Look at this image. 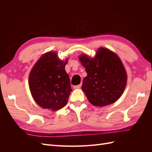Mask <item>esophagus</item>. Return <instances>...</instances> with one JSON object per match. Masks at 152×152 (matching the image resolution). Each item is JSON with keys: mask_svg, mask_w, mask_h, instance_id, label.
Wrapping results in <instances>:
<instances>
[{"mask_svg": "<svg viewBox=\"0 0 152 152\" xmlns=\"http://www.w3.org/2000/svg\"><path fill=\"white\" fill-rule=\"evenodd\" d=\"M81 86H82V84H79V85L73 86V88H74V89H79V88H80Z\"/></svg>", "mask_w": 152, "mask_h": 152, "instance_id": "esophagus-1", "label": "esophagus"}]
</instances>
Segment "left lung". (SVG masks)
Listing matches in <instances>:
<instances>
[{"mask_svg": "<svg viewBox=\"0 0 152 152\" xmlns=\"http://www.w3.org/2000/svg\"><path fill=\"white\" fill-rule=\"evenodd\" d=\"M79 59L87 73L82 89L89 102L96 107L115 102L127 84L126 71L117 55L107 48H101L94 58L83 54Z\"/></svg>", "mask_w": 152, "mask_h": 152, "instance_id": "left-lung-1", "label": "left lung"}]
</instances>
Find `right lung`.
I'll use <instances>...</instances> for the list:
<instances>
[{"label":"right lung","mask_w":152,"mask_h":152,"mask_svg":"<svg viewBox=\"0 0 152 152\" xmlns=\"http://www.w3.org/2000/svg\"><path fill=\"white\" fill-rule=\"evenodd\" d=\"M68 63L59 59L56 53H45L37 61L29 75V88L35 102L40 107L52 111L67 104L72 89L65 71Z\"/></svg>","instance_id":"1"}]
</instances>
